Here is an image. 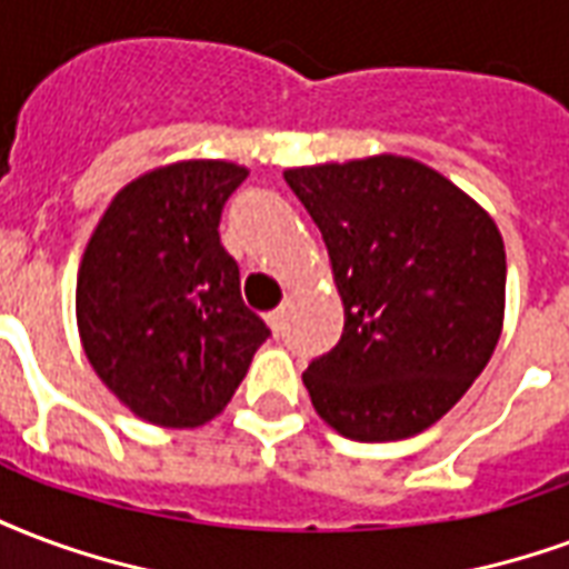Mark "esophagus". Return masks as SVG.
<instances>
[{
	"label": "esophagus",
	"instance_id": "esophagus-1",
	"mask_svg": "<svg viewBox=\"0 0 569 569\" xmlns=\"http://www.w3.org/2000/svg\"><path fill=\"white\" fill-rule=\"evenodd\" d=\"M268 326H271L273 331H277V335L283 331V326H286V307H277V310H271V313H268Z\"/></svg>",
	"mask_w": 569,
	"mask_h": 569
}]
</instances>
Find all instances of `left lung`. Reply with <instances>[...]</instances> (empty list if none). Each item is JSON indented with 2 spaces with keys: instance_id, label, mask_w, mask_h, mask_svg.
<instances>
[{
  "instance_id": "8db88e82",
  "label": "left lung",
  "mask_w": 569,
  "mask_h": 569,
  "mask_svg": "<svg viewBox=\"0 0 569 569\" xmlns=\"http://www.w3.org/2000/svg\"><path fill=\"white\" fill-rule=\"evenodd\" d=\"M343 301L338 347L310 361L317 413L361 443L446 416L498 347L507 252L477 201L407 156L289 168Z\"/></svg>"
}]
</instances>
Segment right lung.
Wrapping results in <instances>:
<instances>
[{
  "label": "right lung",
  "mask_w": 569,
  "mask_h": 569,
  "mask_svg": "<svg viewBox=\"0 0 569 569\" xmlns=\"http://www.w3.org/2000/svg\"><path fill=\"white\" fill-rule=\"evenodd\" d=\"M247 168L192 159L113 196L78 271V331L92 370L162 428H199L241 386L268 326L243 305L220 217Z\"/></svg>",
  "instance_id": "obj_1"
}]
</instances>
